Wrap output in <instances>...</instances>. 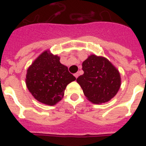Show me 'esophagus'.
Returning a JSON list of instances; mask_svg holds the SVG:
<instances>
[{
  "label": "esophagus",
  "mask_w": 146,
  "mask_h": 146,
  "mask_svg": "<svg viewBox=\"0 0 146 146\" xmlns=\"http://www.w3.org/2000/svg\"><path fill=\"white\" fill-rule=\"evenodd\" d=\"M74 75V77H76V78H77V77H78V76H79V73H78V72H77V73H75Z\"/></svg>",
  "instance_id": "34e87169"
}]
</instances>
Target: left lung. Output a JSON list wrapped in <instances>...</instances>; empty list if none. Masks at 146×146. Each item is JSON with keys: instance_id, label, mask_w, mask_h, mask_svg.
Returning a JSON list of instances; mask_svg holds the SVG:
<instances>
[{"instance_id": "left-lung-1", "label": "left lung", "mask_w": 146, "mask_h": 146, "mask_svg": "<svg viewBox=\"0 0 146 146\" xmlns=\"http://www.w3.org/2000/svg\"><path fill=\"white\" fill-rule=\"evenodd\" d=\"M82 70L77 82L90 101L102 104L116 96L121 85L120 74L106 58L91 55L82 63Z\"/></svg>"}]
</instances>
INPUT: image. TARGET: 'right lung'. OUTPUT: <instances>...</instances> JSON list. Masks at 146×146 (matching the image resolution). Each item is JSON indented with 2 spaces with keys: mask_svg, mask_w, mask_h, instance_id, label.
Returning a JSON list of instances; mask_svg holds the SVG:
<instances>
[{
  "mask_svg": "<svg viewBox=\"0 0 146 146\" xmlns=\"http://www.w3.org/2000/svg\"><path fill=\"white\" fill-rule=\"evenodd\" d=\"M60 58L45 51L27 69L26 84L36 100L53 106L61 101L66 85L76 80Z\"/></svg>",
  "mask_w": 146,
  "mask_h": 146,
  "instance_id": "1",
  "label": "right lung"
}]
</instances>
